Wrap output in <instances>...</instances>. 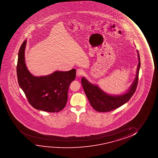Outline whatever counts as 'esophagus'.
<instances>
[{
  "label": "esophagus",
  "mask_w": 158,
  "mask_h": 158,
  "mask_svg": "<svg viewBox=\"0 0 158 158\" xmlns=\"http://www.w3.org/2000/svg\"><path fill=\"white\" fill-rule=\"evenodd\" d=\"M84 72L82 69H79L77 70L76 74H77V76H78V77H80V76H82L84 74Z\"/></svg>",
  "instance_id": "34e87169"
}]
</instances>
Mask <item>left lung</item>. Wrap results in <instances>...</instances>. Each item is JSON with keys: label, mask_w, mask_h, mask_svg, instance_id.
Listing matches in <instances>:
<instances>
[{"label": "left lung", "mask_w": 158, "mask_h": 158, "mask_svg": "<svg viewBox=\"0 0 158 158\" xmlns=\"http://www.w3.org/2000/svg\"><path fill=\"white\" fill-rule=\"evenodd\" d=\"M139 63L136 69V76L133 82L126 93L119 95H110L100 88L97 85L92 84L85 77L81 78V84L85 93L91 106L100 112H110L125 104L131 99L136 91L138 82L139 73L140 68V59L137 50Z\"/></svg>", "instance_id": "obj_1"}]
</instances>
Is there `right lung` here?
I'll use <instances>...</instances> for the list:
<instances>
[{
	"instance_id": "1",
	"label": "right lung",
	"mask_w": 158,
	"mask_h": 158,
	"mask_svg": "<svg viewBox=\"0 0 158 158\" xmlns=\"http://www.w3.org/2000/svg\"><path fill=\"white\" fill-rule=\"evenodd\" d=\"M26 42L18 53L17 73L20 87L34 108L48 112H58L65 107L69 85L76 78V70L56 71L48 76L35 77L29 72L25 60Z\"/></svg>"
}]
</instances>
